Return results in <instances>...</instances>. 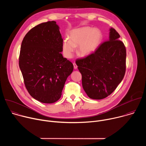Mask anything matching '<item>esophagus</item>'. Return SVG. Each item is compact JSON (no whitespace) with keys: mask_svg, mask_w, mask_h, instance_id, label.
<instances>
[{"mask_svg":"<svg viewBox=\"0 0 146 146\" xmlns=\"http://www.w3.org/2000/svg\"><path fill=\"white\" fill-rule=\"evenodd\" d=\"M73 66H74V69H76L77 68V65L75 63H73Z\"/></svg>","mask_w":146,"mask_h":146,"instance_id":"34e87169","label":"esophagus"}]
</instances>
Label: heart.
<instances>
[{"instance_id": "heart-1", "label": "heart", "mask_w": 146, "mask_h": 146, "mask_svg": "<svg viewBox=\"0 0 146 146\" xmlns=\"http://www.w3.org/2000/svg\"><path fill=\"white\" fill-rule=\"evenodd\" d=\"M102 33L98 29L83 27L72 31L69 40L65 38L62 43V50L65 56L71 58L75 47L78 46L77 54L87 56L93 53L100 45Z\"/></svg>"}]
</instances>
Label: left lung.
Masks as SVG:
<instances>
[{"mask_svg": "<svg viewBox=\"0 0 146 146\" xmlns=\"http://www.w3.org/2000/svg\"><path fill=\"white\" fill-rule=\"evenodd\" d=\"M120 36L110 28L109 41L76 63L82 75L83 89L89 98L102 99L110 95L122 80L126 70V48Z\"/></svg>", "mask_w": 146, "mask_h": 146, "instance_id": "obj_1", "label": "left lung"}]
</instances>
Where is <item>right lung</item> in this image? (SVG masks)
Wrapping results in <instances>:
<instances>
[{"label": "right lung", "instance_id": "add662e5", "mask_svg": "<svg viewBox=\"0 0 146 146\" xmlns=\"http://www.w3.org/2000/svg\"><path fill=\"white\" fill-rule=\"evenodd\" d=\"M62 43L59 27L54 21L35 27L22 41L19 68L28 92L41 103H52L59 99L73 70L72 62L61 54Z\"/></svg>", "mask_w": 146, "mask_h": 146}]
</instances>
